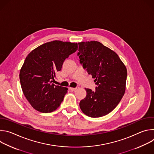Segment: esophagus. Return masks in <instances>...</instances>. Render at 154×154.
<instances>
[{
  "instance_id": "esophagus-1",
  "label": "esophagus",
  "mask_w": 154,
  "mask_h": 154,
  "mask_svg": "<svg viewBox=\"0 0 154 154\" xmlns=\"http://www.w3.org/2000/svg\"><path fill=\"white\" fill-rule=\"evenodd\" d=\"M69 89L71 91H75V90L77 89V88H72V87H69Z\"/></svg>"
}]
</instances>
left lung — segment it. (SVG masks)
<instances>
[{
    "instance_id": "left-lung-1",
    "label": "left lung",
    "mask_w": 154,
    "mask_h": 154,
    "mask_svg": "<svg viewBox=\"0 0 154 154\" xmlns=\"http://www.w3.org/2000/svg\"><path fill=\"white\" fill-rule=\"evenodd\" d=\"M79 46L80 62L97 85L94 91L85 88L80 109L88 116H103L113 110L125 93L126 67L115 52L100 42H80Z\"/></svg>"
}]
</instances>
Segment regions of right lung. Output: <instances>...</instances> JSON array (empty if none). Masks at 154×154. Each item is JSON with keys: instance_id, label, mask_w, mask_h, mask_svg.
<instances>
[{"instance_id": "1", "label": "right lung", "mask_w": 154, "mask_h": 154, "mask_svg": "<svg viewBox=\"0 0 154 154\" xmlns=\"http://www.w3.org/2000/svg\"><path fill=\"white\" fill-rule=\"evenodd\" d=\"M77 49V42L55 40L38 46L27 56L19 79L25 97L36 110L46 113L59 107L68 88L53 82L65 59Z\"/></svg>"}]
</instances>
